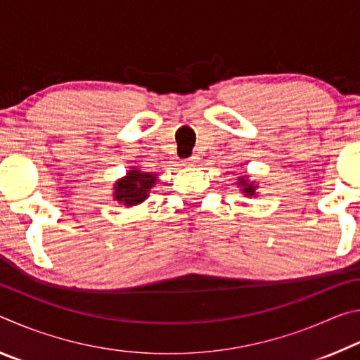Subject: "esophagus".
Instances as JSON below:
<instances>
[{"label": "esophagus", "instance_id": "1", "mask_svg": "<svg viewBox=\"0 0 360 360\" xmlns=\"http://www.w3.org/2000/svg\"><path fill=\"white\" fill-rule=\"evenodd\" d=\"M198 155H192L191 158H187V160L184 162V165H195V163H198Z\"/></svg>", "mask_w": 360, "mask_h": 360}]
</instances>
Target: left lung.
Returning a JSON list of instances; mask_svg holds the SVG:
<instances>
[{"mask_svg":"<svg viewBox=\"0 0 360 360\" xmlns=\"http://www.w3.org/2000/svg\"><path fill=\"white\" fill-rule=\"evenodd\" d=\"M236 184L241 187V192L245 193L246 197H255V188H257L259 186L249 181L248 176H241V178L238 179V182H236Z\"/></svg>","mask_w":360,"mask_h":360,"instance_id":"obj_1","label":"left lung"}]
</instances>
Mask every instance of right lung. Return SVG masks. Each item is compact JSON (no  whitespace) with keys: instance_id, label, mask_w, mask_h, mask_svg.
<instances>
[{"instance_id":"add662e5","label":"right lung","mask_w":360,"mask_h":360,"mask_svg":"<svg viewBox=\"0 0 360 360\" xmlns=\"http://www.w3.org/2000/svg\"><path fill=\"white\" fill-rule=\"evenodd\" d=\"M157 176L150 173L130 169L127 176L119 179L114 186V198L125 206H135L143 203L149 197V191L155 186Z\"/></svg>"}]
</instances>
